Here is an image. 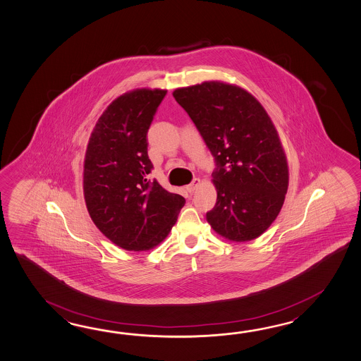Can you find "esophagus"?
Returning a JSON list of instances; mask_svg holds the SVG:
<instances>
[{"label": "esophagus", "instance_id": "34e87169", "mask_svg": "<svg viewBox=\"0 0 361 361\" xmlns=\"http://www.w3.org/2000/svg\"><path fill=\"white\" fill-rule=\"evenodd\" d=\"M200 178H194V180L192 181V184H189L188 186H186V190H188L189 192H192L194 190H195V189H197V188H198V186H200Z\"/></svg>", "mask_w": 361, "mask_h": 361}]
</instances>
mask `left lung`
Wrapping results in <instances>:
<instances>
[{"label":"left lung","mask_w":361,"mask_h":361,"mask_svg":"<svg viewBox=\"0 0 361 361\" xmlns=\"http://www.w3.org/2000/svg\"><path fill=\"white\" fill-rule=\"evenodd\" d=\"M172 94L216 161L217 200L206 214L209 224L226 240L257 238L280 214L288 192V161L271 118L247 90L221 81Z\"/></svg>","instance_id":"8db88e82"}]
</instances>
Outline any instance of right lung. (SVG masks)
<instances>
[{"instance_id":"1","label":"right lung","mask_w":361,"mask_h":361,"mask_svg":"<svg viewBox=\"0 0 361 361\" xmlns=\"http://www.w3.org/2000/svg\"><path fill=\"white\" fill-rule=\"evenodd\" d=\"M167 90L136 89L107 106L89 138L84 198L97 228L116 246L146 251L176 223L184 197L149 180L147 130Z\"/></svg>"}]
</instances>
